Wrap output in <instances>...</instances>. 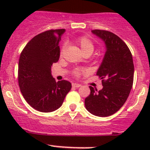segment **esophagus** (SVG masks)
I'll list each match as a JSON object with an SVG mask.
<instances>
[{"mask_svg": "<svg viewBox=\"0 0 150 150\" xmlns=\"http://www.w3.org/2000/svg\"><path fill=\"white\" fill-rule=\"evenodd\" d=\"M72 86L73 88H79V87H81V85L79 83H73L72 84Z\"/></svg>", "mask_w": 150, "mask_h": 150, "instance_id": "1", "label": "esophagus"}]
</instances>
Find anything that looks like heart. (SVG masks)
Wrapping results in <instances>:
<instances>
[{
  "label": "heart",
  "instance_id": "b5f03b06",
  "mask_svg": "<svg viewBox=\"0 0 150 150\" xmlns=\"http://www.w3.org/2000/svg\"><path fill=\"white\" fill-rule=\"evenodd\" d=\"M75 45H77L80 48H81V51L83 52V54H92L94 50V46H93V43H92L91 40L89 38L86 37H80L78 38H77L76 40L74 41ZM64 47H63L62 49L61 54H62L63 51H64ZM81 70L78 69V70L75 71V74L78 75V74L81 72Z\"/></svg>",
  "mask_w": 150,
  "mask_h": 150
}]
</instances>
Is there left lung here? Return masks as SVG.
I'll return each mask as SVG.
<instances>
[{
  "mask_svg": "<svg viewBox=\"0 0 150 150\" xmlns=\"http://www.w3.org/2000/svg\"><path fill=\"white\" fill-rule=\"evenodd\" d=\"M91 33L103 40L106 51L96 75L103 88L89 86L91 93L85 99L88 111L98 117H107L118 111L129 96L134 82V66L129 48L114 33L93 30Z\"/></svg>",
  "mask_w": 150,
  "mask_h": 150,
  "instance_id": "1",
  "label": "left lung"
}]
</instances>
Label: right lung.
Instances as JSON below:
<instances>
[{
  "label": "right lung",
  "mask_w": 150,
  "mask_h": 150,
  "mask_svg": "<svg viewBox=\"0 0 150 150\" xmlns=\"http://www.w3.org/2000/svg\"><path fill=\"white\" fill-rule=\"evenodd\" d=\"M64 29L51 30L35 36L21 53L18 68L20 91L26 102L42 112L55 111L62 105L72 88L69 81L56 82L51 66L59 59V43Z\"/></svg>",
  "instance_id": "1"
}]
</instances>
